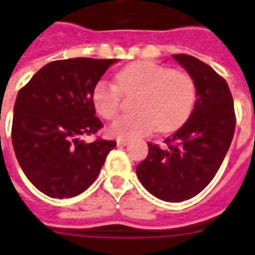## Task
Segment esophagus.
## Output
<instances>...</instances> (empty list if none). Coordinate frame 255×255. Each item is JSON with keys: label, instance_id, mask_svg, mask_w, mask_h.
Listing matches in <instances>:
<instances>
[{"label": "esophagus", "instance_id": "obj_1", "mask_svg": "<svg viewBox=\"0 0 255 255\" xmlns=\"http://www.w3.org/2000/svg\"><path fill=\"white\" fill-rule=\"evenodd\" d=\"M128 142H129V140H128V138H123V137H118L117 138V144H118V145L124 146V145H127Z\"/></svg>", "mask_w": 255, "mask_h": 255}]
</instances>
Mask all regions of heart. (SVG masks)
Returning <instances> with one entry per match:
<instances>
[{
	"label": "heart",
	"mask_w": 255,
	"mask_h": 255,
	"mask_svg": "<svg viewBox=\"0 0 255 255\" xmlns=\"http://www.w3.org/2000/svg\"><path fill=\"white\" fill-rule=\"evenodd\" d=\"M123 94L138 93L132 115H124L110 126L118 137H138L158 128L171 132L185 124L195 103L196 89L188 74L174 72L153 61H134L117 74V85L99 82L93 92L97 113L114 119L121 109Z\"/></svg>",
	"instance_id": "heart-1"
}]
</instances>
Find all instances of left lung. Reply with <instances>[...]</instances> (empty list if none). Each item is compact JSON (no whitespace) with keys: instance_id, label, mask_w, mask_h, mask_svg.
<instances>
[{"instance_id":"8db88e82","label":"left lung","mask_w":255,"mask_h":255,"mask_svg":"<svg viewBox=\"0 0 255 255\" xmlns=\"http://www.w3.org/2000/svg\"><path fill=\"white\" fill-rule=\"evenodd\" d=\"M194 80L191 115L160 148L148 142V156L136 167L141 185L165 202L191 199L216 175L235 134L233 98L224 78L190 55H173Z\"/></svg>"}]
</instances>
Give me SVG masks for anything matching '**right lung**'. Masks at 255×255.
Masks as SVG:
<instances>
[{
  "instance_id": "1",
  "label": "right lung",
  "mask_w": 255,
  "mask_h": 255,
  "mask_svg": "<svg viewBox=\"0 0 255 255\" xmlns=\"http://www.w3.org/2000/svg\"><path fill=\"white\" fill-rule=\"evenodd\" d=\"M118 59L57 60L20 89L14 105V152L28 181L57 199L84 192L98 177L117 141L85 142L81 136L103 127L93 92Z\"/></svg>"
}]
</instances>
